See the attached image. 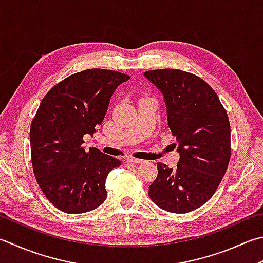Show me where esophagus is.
<instances>
[{"label": "esophagus", "instance_id": "1", "mask_svg": "<svg viewBox=\"0 0 263 263\" xmlns=\"http://www.w3.org/2000/svg\"><path fill=\"white\" fill-rule=\"evenodd\" d=\"M126 160L128 162H132V163H144L145 162V160L138 159V158H135V157H127Z\"/></svg>", "mask_w": 263, "mask_h": 263}]
</instances>
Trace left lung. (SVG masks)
I'll return each mask as SVG.
<instances>
[{
    "label": "left lung",
    "mask_w": 263,
    "mask_h": 263,
    "mask_svg": "<svg viewBox=\"0 0 263 263\" xmlns=\"http://www.w3.org/2000/svg\"><path fill=\"white\" fill-rule=\"evenodd\" d=\"M144 77L162 93L180 155L174 170L158 162L148 196L167 212L195 211L214 195L226 174L231 153L229 119L216 92L195 74L163 68Z\"/></svg>",
    "instance_id": "left-lung-1"
}]
</instances>
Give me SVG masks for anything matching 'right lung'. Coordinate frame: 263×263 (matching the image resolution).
<instances>
[{"mask_svg": "<svg viewBox=\"0 0 263 263\" xmlns=\"http://www.w3.org/2000/svg\"><path fill=\"white\" fill-rule=\"evenodd\" d=\"M129 76L92 68L72 74L51 88L40 104L29 133L37 184L51 204L68 214L97 209L106 199L105 181L120 160L96 147L86 150L108 104Z\"/></svg>", "mask_w": 263, "mask_h": 263, "instance_id": "right-lung-1", "label": "right lung"}]
</instances>
